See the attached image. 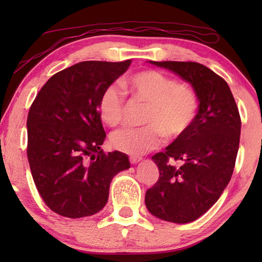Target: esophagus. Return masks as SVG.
<instances>
[{
	"instance_id": "1",
	"label": "esophagus",
	"mask_w": 262,
	"mask_h": 262,
	"mask_svg": "<svg viewBox=\"0 0 262 262\" xmlns=\"http://www.w3.org/2000/svg\"><path fill=\"white\" fill-rule=\"evenodd\" d=\"M141 161H142V157H139V156H131L130 157V162L132 164H136V163L141 162Z\"/></svg>"
}]
</instances>
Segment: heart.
Instances as JSON below:
<instances>
[{
	"instance_id": "1",
	"label": "heart",
	"mask_w": 262,
	"mask_h": 262,
	"mask_svg": "<svg viewBox=\"0 0 262 262\" xmlns=\"http://www.w3.org/2000/svg\"><path fill=\"white\" fill-rule=\"evenodd\" d=\"M125 91L149 103L143 127H124L114 132L111 143L128 155H143L162 145L168 138L184 136L194 123L198 99L191 87L177 83L157 70H142L121 81ZM125 95L117 85H108L99 100V114L108 126H117L123 119Z\"/></svg>"
}]
</instances>
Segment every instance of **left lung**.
Segmentation results:
<instances>
[{
	"instance_id": "8db88e82",
	"label": "left lung",
	"mask_w": 262,
	"mask_h": 262,
	"mask_svg": "<svg viewBox=\"0 0 262 262\" xmlns=\"http://www.w3.org/2000/svg\"><path fill=\"white\" fill-rule=\"evenodd\" d=\"M188 82L199 101L191 128L151 157L159 181L145 193L149 212L178 224L203 216L230 181L238 151L241 118L227 82L195 62H152ZM181 160L180 167L167 160Z\"/></svg>"
}]
</instances>
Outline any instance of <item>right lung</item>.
<instances>
[{"instance_id": "right-lung-1", "label": "right lung", "mask_w": 262, "mask_h": 262, "mask_svg": "<svg viewBox=\"0 0 262 262\" xmlns=\"http://www.w3.org/2000/svg\"><path fill=\"white\" fill-rule=\"evenodd\" d=\"M131 60H87L53 75L42 85L27 118V157L39 194L53 212L92 216L108 200L112 179L130 168L126 154H105L99 114L102 92Z\"/></svg>"}]
</instances>
